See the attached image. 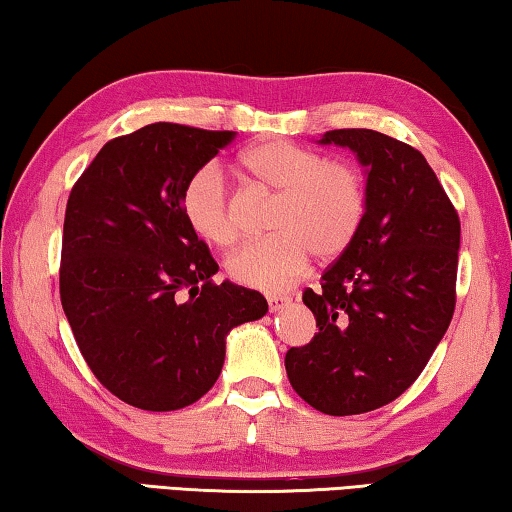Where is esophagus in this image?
<instances>
[{
    "mask_svg": "<svg viewBox=\"0 0 512 512\" xmlns=\"http://www.w3.org/2000/svg\"><path fill=\"white\" fill-rule=\"evenodd\" d=\"M266 300H269V310L271 312H280V310H285V307L291 303V296L273 294V296H269Z\"/></svg>",
    "mask_w": 512,
    "mask_h": 512,
    "instance_id": "esophagus-1",
    "label": "esophagus"
}]
</instances>
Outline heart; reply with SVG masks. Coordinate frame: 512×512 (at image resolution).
Returning <instances> with one entry per match:
<instances>
[{
	"mask_svg": "<svg viewBox=\"0 0 512 512\" xmlns=\"http://www.w3.org/2000/svg\"><path fill=\"white\" fill-rule=\"evenodd\" d=\"M243 175L273 196L266 230L269 239L241 248L227 273L239 285L285 291L305 271L310 255L321 262L351 248L367 218L364 175L351 161L326 159L291 141H264L243 150ZM182 214L200 239L218 248L239 239L234 200L221 170L202 166L182 191Z\"/></svg>",
	"mask_w": 512,
	"mask_h": 512,
	"instance_id": "b5f03b06",
	"label": "heart"
}]
</instances>
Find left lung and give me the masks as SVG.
<instances>
[{
  "instance_id": "left-lung-1",
  "label": "left lung",
  "mask_w": 512,
  "mask_h": 512,
  "mask_svg": "<svg viewBox=\"0 0 512 512\" xmlns=\"http://www.w3.org/2000/svg\"><path fill=\"white\" fill-rule=\"evenodd\" d=\"M321 143L367 166V218L346 253L303 291L319 332L289 348L300 399L335 417L362 415L408 389L456 310L460 218L424 154L373 129H332Z\"/></svg>"
}]
</instances>
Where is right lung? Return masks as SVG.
<instances>
[{"label": "right lung", "mask_w": 512, "mask_h": 512, "mask_svg": "<svg viewBox=\"0 0 512 512\" xmlns=\"http://www.w3.org/2000/svg\"><path fill=\"white\" fill-rule=\"evenodd\" d=\"M234 132L154 123L111 139L68 198L59 289L95 378L134 408L205 396L225 335L269 310L255 289L216 285L218 264L182 214V191Z\"/></svg>", "instance_id": "obj_1"}]
</instances>
